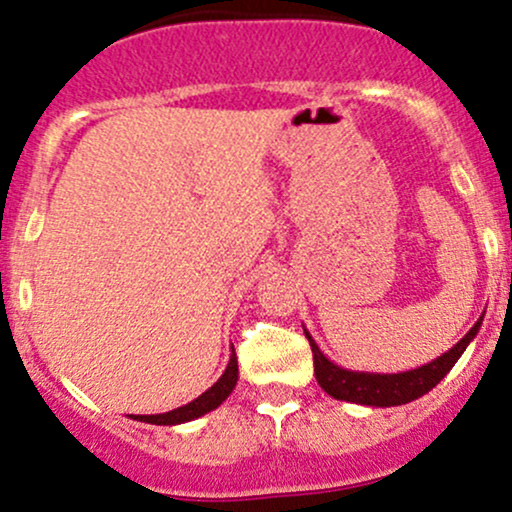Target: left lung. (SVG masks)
Returning <instances> with one entry per match:
<instances>
[{"label":"left lung","instance_id":"8db88e82","mask_svg":"<svg viewBox=\"0 0 512 512\" xmlns=\"http://www.w3.org/2000/svg\"><path fill=\"white\" fill-rule=\"evenodd\" d=\"M481 320H484V315L474 322L472 330L464 334L460 342L452 346L450 351H445L443 356H438L436 361L404 370V373H366V370H349L337 366V363L322 354L320 346L310 337V332L305 327L303 330L310 342V349H313L315 378L327 395L342 399V402L363 404V407H399V404L424 397L426 392H431L450 373L457 358L464 354L469 342L477 337Z\"/></svg>","mask_w":512,"mask_h":512}]
</instances>
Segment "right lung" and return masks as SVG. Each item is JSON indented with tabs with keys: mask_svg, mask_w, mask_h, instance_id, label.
<instances>
[{
	"mask_svg": "<svg viewBox=\"0 0 512 512\" xmlns=\"http://www.w3.org/2000/svg\"><path fill=\"white\" fill-rule=\"evenodd\" d=\"M238 383V358H236V349H233L231 358H228V366L223 370V375L216 380L214 385L209 387L207 392H202L197 399H192L190 404L185 407H178L173 411H166V414H132V419L144 421V424H156V426H178L185 424V421H195L199 416L209 414L216 407H221L226 402V397L236 390Z\"/></svg>",
	"mask_w": 512,
	"mask_h": 512,
	"instance_id": "add662e5",
	"label": "right lung"
}]
</instances>
